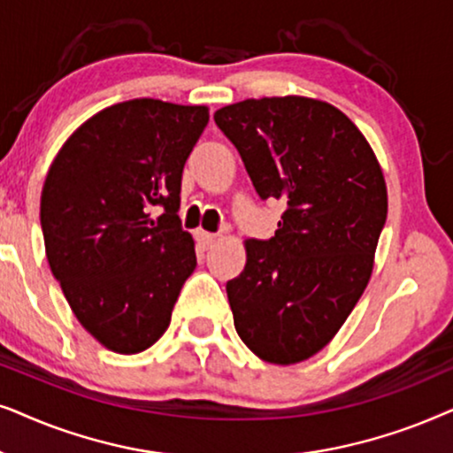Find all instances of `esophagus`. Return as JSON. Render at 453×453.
Returning <instances> with one entry per match:
<instances>
[{"label":"esophagus","mask_w":453,"mask_h":453,"mask_svg":"<svg viewBox=\"0 0 453 453\" xmlns=\"http://www.w3.org/2000/svg\"><path fill=\"white\" fill-rule=\"evenodd\" d=\"M196 242L201 246L203 250H207L211 244L215 242V234H209V232H196Z\"/></svg>","instance_id":"34e87169"}]
</instances>
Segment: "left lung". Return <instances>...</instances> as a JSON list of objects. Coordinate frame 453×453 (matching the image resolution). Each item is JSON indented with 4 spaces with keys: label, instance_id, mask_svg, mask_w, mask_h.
I'll use <instances>...</instances> for the list:
<instances>
[{
    "label": "left lung",
    "instance_id": "8db88e82",
    "mask_svg": "<svg viewBox=\"0 0 453 453\" xmlns=\"http://www.w3.org/2000/svg\"><path fill=\"white\" fill-rule=\"evenodd\" d=\"M213 119L261 201L286 203L275 236L250 238L244 271L227 281L234 325L258 358L300 363L327 346L369 283L388 219L381 167L357 126L317 99H246Z\"/></svg>",
    "mask_w": 453,
    "mask_h": 453
}]
</instances>
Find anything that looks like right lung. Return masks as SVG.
<instances>
[{
	"label": "right lung",
	"instance_id": "1",
	"mask_svg": "<svg viewBox=\"0 0 453 453\" xmlns=\"http://www.w3.org/2000/svg\"><path fill=\"white\" fill-rule=\"evenodd\" d=\"M207 122L203 105L124 101L84 122L47 173L41 230L51 273L82 327L113 352H142L165 334L196 267L178 211Z\"/></svg>",
	"mask_w": 453,
	"mask_h": 453
}]
</instances>
